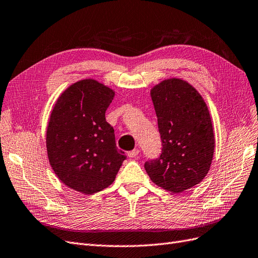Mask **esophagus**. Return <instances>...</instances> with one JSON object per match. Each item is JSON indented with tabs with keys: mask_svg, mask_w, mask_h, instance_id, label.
<instances>
[{
	"mask_svg": "<svg viewBox=\"0 0 258 258\" xmlns=\"http://www.w3.org/2000/svg\"><path fill=\"white\" fill-rule=\"evenodd\" d=\"M139 153H140V151H139L138 149H135V150L128 152V156L129 157H136V156H138Z\"/></svg>",
	"mask_w": 258,
	"mask_h": 258,
	"instance_id": "obj_1",
	"label": "esophagus"
}]
</instances>
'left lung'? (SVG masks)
Listing matches in <instances>:
<instances>
[{
  "instance_id": "left-lung-1",
  "label": "left lung",
  "mask_w": 258,
  "mask_h": 258,
  "mask_svg": "<svg viewBox=\"0 0 258 258\" xmlns=\"http://www.w3.org/2000/svg\"><path fill=\"white\" fill-rule=\"evenodd\" d=\"M162 153L144 163L151 180L180 193L200 183L213 161L215 138L210 113L189 83L168 79L152 89Z\"/></svg>"
}]
</instances>
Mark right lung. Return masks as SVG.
I'll return each instance as SVG.
<instances>
[{
	"label": "right lung",
	"instance_id": "add662e5",
	"mask_svg": "<svg viewBox=\"0 0 258 258\" xmlns=\"http://www.w3.org/2000/svg\"><path fill=\"white\" fill-rule=\"evenodd\" d=\"M113 90L95 80L74 83L52 110L46 131L48 161L67 186L85 194L102 191L114 182L127 158L118 150L114 128L105 112Z\"/></svg>",
	"mask_w": 258,
	"mask_h": 258
}]
</instances>
